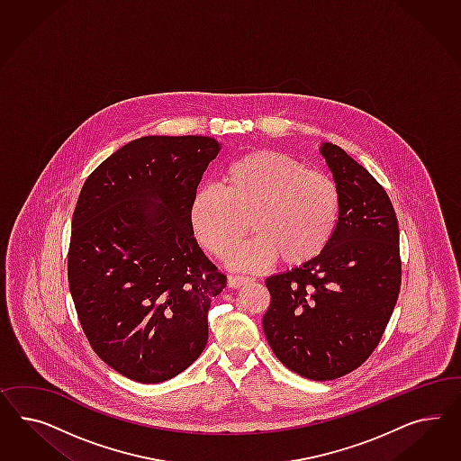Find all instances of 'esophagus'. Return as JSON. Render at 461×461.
Returning a JSON list of instances; mask_svg holds the SVG:
<instances>
[{"label":"esophagus","mask_w":461,"mask_h":461,"mask_svg":"<svg viewBox=\"0 0 461 461\" xmlns=\"http://www.w3.org/2000/svg\"><path fill=\"white\" fill-rule=\"evenodd\" d=\"M249 282H251L250 277H243V276H230V277H228V285H230L231 289H237L240 285L249 284Z\"/></svg>","instance_id":"34e87169"}]
</instances>
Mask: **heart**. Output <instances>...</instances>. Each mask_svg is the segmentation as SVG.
I'll use <instances>...</instances> for the list:
<instances>
[{"instance_id":"b5f03b06","label":"heart","mask_w":461,"mask_h":461,"mask_svg":"<svg viewBox=\"0 0 461 461\" xmlns=\"http://www.w3.org/2000/svg\"><path fill=\"white\" fill-rule=\"evenodd\" d=\"M339 206V189L328 174L264 149L228 164L221 187L204 185L195 191L189 224L204 250L226 258L250 222L256 237L230 257V264L240 270H255L276 260L299 267L328 247Z\"/></svg>"}]
</instances>
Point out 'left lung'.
Listing matches in <instances>:
<instances>
[{"mask_svg":"<svg viewBox=\"0 0 461 461\" xmlns=\"http://www.w3.org/2000/svg\"><path fill=\"white\" fill-rule=\"evenodd\" d=\"M341 206L335 235L316 258L266 280L264 333L301 377L335 380L377 348L401 291L399 224L374 176L343 149H320Z\"/></svg>","mask_w":461,"mask_h":461,"instance_id":"8db88e82","label":"left lung"}]
</instances>
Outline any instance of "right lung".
Listing matches in <instances>:
<instances>
[{"instance_id":"1","label":"right lung","mask_w":461,"mask_h":461,"mask_svg":"<svg viewBox=\"0 0 461 461\" xmlns=\"http://www.w3.org/2000/svg\"><path fill=\"white\" fill-rule=\"evenodd\" d=\"M221 145L141 137L84 182L72 216L70 295L99 358L141 384L179 375L208 343L226 277L199 249L189 206Z\"/></svg>"}]
</instances>
